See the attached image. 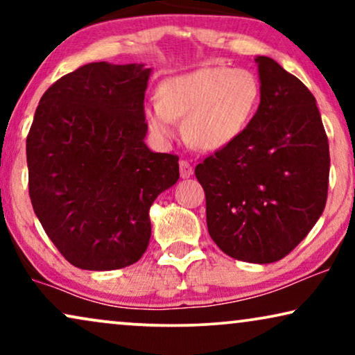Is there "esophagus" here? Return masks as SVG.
Segmentation results:
<instances>
[{"mask_svg": "<svg viewBox=\"0 0 355 355\" xmlns=\"http://www.w3.org/2000/svg\"><path fill=\"white\" fill-rule=\"evenodd\" d=\"M179 173H181V178L182 179L191 178L192 173H193L192 164L189 163V162H186V159H181V162H179Z\"/></svg>", "mask_w": 355, "mask_h": 355, "instance_id": "obj_1", "label": "esophagus"}]
</instances>
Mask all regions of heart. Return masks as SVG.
I'll use <instances>...</instances> for the list:
<instances>
[{
  "label": "heart",
  "instance_id": "obj_1",
  "mask_svg": "<svg viewBox=\"0 0 355 355\" xmlns=\"http://www.w3.org/2000/svg\"><path fill=\"white\" fill-rule=\"evenodd\" d=\"M260 98V80L252 71L207 66L163 80L157 103L145 106L144 118L150 132L163 142L176 135L174 121L182 119L187 142L215 152L244 132Z\"/></svg>",
  "mask_w": 355,
  "mask_h": 355
}]
</instances>
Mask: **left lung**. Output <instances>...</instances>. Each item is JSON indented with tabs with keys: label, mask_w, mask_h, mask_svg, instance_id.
<instances>
[{
	"label": "left lung",
	"mask_w": 355,
	"mask_h": 355,
	"mask_svg": "<svg viewBox=\"0 0 355 355\" xmlns=\"http://www.w3.org/2000/svg\"><path fill=\"white\" fill-rule=\"evenodd\" d=\"M259 110L244 132L196 166L207 226L232 259L273 263L322 216L329 147L315 96L271 58L257 56Z\"/></svg>",
	"instance_id": "8db88e82"
}]
</instances>
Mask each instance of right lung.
Here are the masks:
<instances>
[{
  "instance_id": "1",
  "label": "right lung",
  "mask_w": 355,
  "mask_h": 355,
  "mask_svg": "<svg viewBox=\"0 0 355 355\" xmlns=\"http://www.w3.org/2000/svg\"><path fill=\"white\" fill-rule=\"evenodd\" d=\"M144 64L90 62L62 76L27 135L28 196L61 255L82 270H118L147 250L148 210L179 179L178 155L145 145Z\"/></svg>"
}]
</instances>
